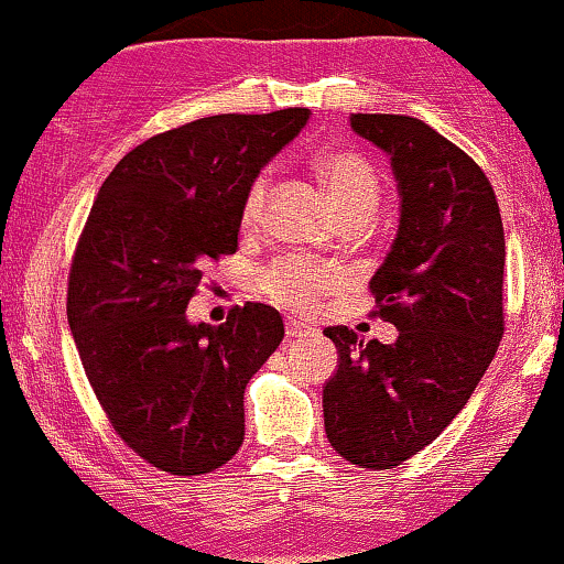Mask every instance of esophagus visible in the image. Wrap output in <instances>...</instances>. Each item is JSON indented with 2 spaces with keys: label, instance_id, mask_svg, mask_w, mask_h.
Returning a JSON list of instances; mask_svg holds the SVG:
<instances>
[{
  "label": "esophagus",
  "instance_id": "1",
  "mask_svg": "<svg viewBox=\"0 0 564 564\" xmlns=\"http://www.w3.org/2000/svg\"><path fill=\"white\" fill-rule=\"evenodd\" d=\"M306 333H310V327L296 323L294 317L286 319V338H302V335H306Z\"/></svg>",
  "mask_w": 564,
  "mask_h": 564
}]
</instances>
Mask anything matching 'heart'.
<instances>
[{"label":"heart","instance_id":"1","mask_svg":"<svg viewBox=\"0 0 564 564\" xmlns=\"http://www.w3.org/2000/svg\"><path fill=\"white\" fill-rule=\"evenodd\" d=\"M317 174L330 192L335 208L344 224L369 220L380 205V176L365 155L354 151H327L317 155ZM270 192V171H260L245 192L241 224L254 226L262 218V208ZM344 283V273L325 262L283 254L260 270V289L270 302L294 312H310L317 296L330 294Z\"/></svg>","mask_w":564,"mask_h":564}]
</instances>
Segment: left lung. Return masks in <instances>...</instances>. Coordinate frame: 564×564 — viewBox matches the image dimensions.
Returning <instances> with one entry per match:
<instances>
[{
	"label": "left lung",
	"instance_id": "obj_1",
	"mask_svg": "<svg viewBox=\"0 0 564 564\" xmlns=\"http://www.w3.org/2000/svg\"><path fill=\"white\" fill-rule=\"evenodd\" d=\"M388 153L401 220L369 281L395 344L325 327L338 369L323 390L325 434L354 466H401L458 416L505 333V231L495 189L471 155L401 113H351Z\"/></svg>",
	"mask_w": 564,
	"mask_h": 564
}]
</instances>
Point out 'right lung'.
<instances>
[{"instance_id":"right-lung-1","label":"right lung","mask_w":564,"mask_h":564,"mask_svg":"<svg viewBox=\"0 0 564 564\" xmlns=\"http://www.w3.org/2000/svg\"><path fill=\"white\" fill-rule=\"evenodd\" d=\"M310 109L218 113L113 166L77 239L67 319L113 432L171 476L210 474L245 442V388L283 340L273 306L192 325L203 268L239 247L241 203Z\"/></svg>"}]
</instances>
